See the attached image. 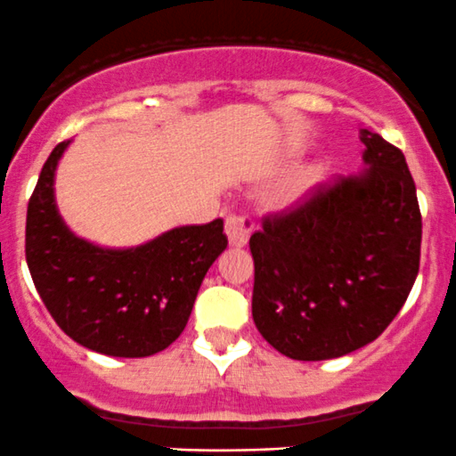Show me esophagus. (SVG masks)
Here are the masks:
<instances>
[{
  "label": "esophagus",
  "mask_w": 456,
  "mask_h": 456,
  "mask_svg": "<svg viewBox=\"0 0 456 456\" xmlns=\"http://www.w3.org/2000/svg\"><path fill=\"white\" fill-rule=\"evenodd\" d=\"M254 230V222L249 215H239V213H230L226 217V234L228 241L234 248H243L248 243L249 232Z\"/></svg>",
  "instance_id": "obj_1"
}]
</instances>
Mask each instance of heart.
Listing matches in <instances>:
<instances>
[{"instance_id": "obj_1", "label": "heart", "mask_w": 456, "mask_h": 456, "mask_svg": "<svg viewBox=\"0 0 456 456\" xmlns=\"http://www.w3.org/2000/svg\"><path fill=\"white\" fill-rule=\"evenodd\" d=\"M321 178H323V172H321L319 167H305V170H301L295 178H290L289 185L284 187L282 196H280V200H282V204L301 202L312 189L319 185Z\"/></svg>"}]
</instances>
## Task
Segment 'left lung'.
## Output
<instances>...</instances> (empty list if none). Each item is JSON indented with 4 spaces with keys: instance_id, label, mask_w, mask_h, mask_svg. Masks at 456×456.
<instances>
[{
    "instance_id": "left-lung-1",
    "label": "left lung",
    "mask_w": 456,
    "mask_h": 456,
    "mask_svg": "<svg viewBox=\"0 0 456 456\" xmlns=\"http://www.w3.org/2000/svg\"><path fill=\"white\" fill-rule=\"evenodd\" d=\"M366 170L319 185L252 234V316L290 360L319 362L379 338L420 267L422 215L405 155L362 129Z\"/></svg>"
}]
</instances>
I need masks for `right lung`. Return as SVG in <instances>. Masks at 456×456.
Instances as JSON below:
<instances>
[{
  "label": "right lung",
  "mask_w": 456,
  "mask_h": 456,
  "mask_svg": "<svg viewBox=\"0 0 456 456\" xmlns=\"http://www.w3.org/2000/svg\"><path fill=\"white\" fill-rule=\"evenodd\" d=\"M69 142L45 161L28 204L25 258L40 299L66 336L114 357H148L185 330L193 301L226 249L224 219L181 226L144 245L105 249L75 237L60 217L53 176Z\"/></svg>",
  "instance_id": "right-lung-1"
}]
</instances>
